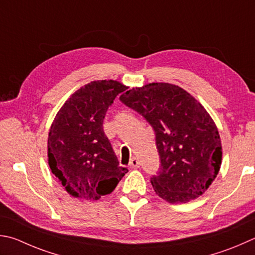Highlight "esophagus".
<instances>
[{"instance_id":"34e87169","label":"esophagus","mask_w":255,"mask_h":255,"mask_svg":"<svg viewBox=\"0 0 255 255\" xmlns=\"http://www.w3.org/2000/svg\"><path fill=\"white\" fill-rule=\"evenodd\" d=\"M139 165H140V161L139 159L136 158V157H132L131 160L129 161V167L130 168H138L139 167Z\"/></svg>"}]
</instances>
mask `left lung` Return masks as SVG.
<instances>
[{"mask_svg": "<svg viewBox=\"0 0 255 255\" xmlns=\"http://www.w3.org/2000/svg\"><path fill=\"white\" fill-rule=\"evenodd\" d=\"M119 99L155 131L160 166L150 182L157 195L173 204L201 196L222 163L219 130L205 108L180 87L165 82L132 88Z\"/></svg>", "mask_w": 255, "mask_h": 255, "instance_id": "left-lung-1", "label": "left lung"}]
</instances>
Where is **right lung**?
Here are the masks:
<instances>
[{
  "instance_id": "right-lung-1",
  "label": "right lung",
  "mask_w": 255,
  "mask_h": 255,
  "mask_svg": "<svg viewBox=\"0 0 255 255\" xmlns=\"http://www.w3.org/2000/svg\"><path fill=\"white\" fill-rule=\"evenodd\" d=\"M126 89L115 80L88 83L64 103L51 125L49 166L73 197L99 200L128 172L119 166L103 127L108 108Z\"/></svg>"
}]
</instances>
